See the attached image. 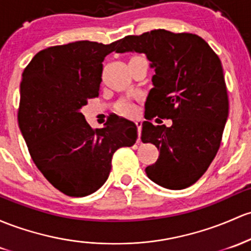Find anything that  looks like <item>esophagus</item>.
<instances>
[{"mask_svg": "<svg viewBox=\"0 0 251 251\" xmlns=\"http://www.w3.org/2000/svg\"><path fill=\"white\" fill-rule=\"evenodd\" d=\"M134 123H136V126H137V128H138V133H139V136H140V131H142L143 121H142V119H136V121H134Z\"/></svg>", "mask_w": 251, "mask_h": 251, "instance_id": "34e87169", "label": "esophagus"}]
</instances>
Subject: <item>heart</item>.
I'll return each instance as SVG.
<instances>
[{
	"instance_id": "1",
	"label": "heart",
	"mask_w": 251,
	"mask_h": 251,
	"mask_svg": "<svg viewBox=\"0 0 251 251\" xmlns=\"http://www.w3.org/2000/svg\"><path fill=\"white\" fill-rule=\"evenodd\" d=\"M120 109H121V112L127 114V113H131L132 111H133V104L130 102H125V103H123V106H121Z\"/></svg>"
}]
</instances>
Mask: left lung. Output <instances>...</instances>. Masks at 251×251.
<instances>
[{
	"label": "left lung",
	"instance_id": "obj_1",
	"mask_svg": "<svg viewBox=\"0 0 251 251\" xmlns=\"http://www.w3.org/2000/svg\"><path fill=\"white\" fill-rule=\"evenodd\" d=\"M118 53H144L153 69V88L145 101V119H172L170 127L144 121L143 143L159 156L145 168L151 181L168 189L197 182L217 155L227 120L228 100L222 62L207 43L192 33L166 29L128 35Z\"/></svg>",
	"mask_w": 251,
	"mask_h": 251
}]
</instances>
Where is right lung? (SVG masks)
<instances>
[{
    "label": "right lung",
    "mask_w": 251,
    "mask_h": 251,
    "mask_svg": "<svg viewBox=\"0 0 251 251\" xmlns=\"http://www.w3.org/2000/svg\"><path fill=\"white\" fill-rule=\"evenodd\" d=\"M117 44L82 40L52 46L24 70L19 127L41 174L69 197L98 191L108 178L113 153L138 138L130 120L114 115L94 130L81 112L99 96L102 62Z\"/></svg>",
    "instance_id": "1"
}]
</instances>
